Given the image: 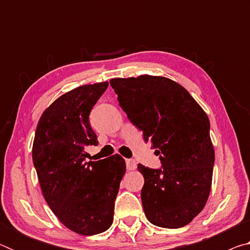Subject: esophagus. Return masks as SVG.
Masks as SVG:
<instances>
[{"instance_id":"esophagus-1","label":"esophagus","mask_w":250,"mask_h":250,"mask_svg":"<svg viewBox=\"0 0 250 250\" xmlns=\"http://www.w3.org/2000/svg\"><path fill=\"white\" fill-rule=\"evenodd\" d=\"M125 166H126V170H129V171H132L137 168V163H135V161L132 159H126Z\"/></svg>"}]
</instances>
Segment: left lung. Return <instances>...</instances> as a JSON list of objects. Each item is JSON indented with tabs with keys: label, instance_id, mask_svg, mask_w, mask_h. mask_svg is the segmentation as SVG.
Masks as SVG:
<instances>
[{
	"label": "left lung",
	"instance_id": "obj_1",
	"mask_svg": "<svg viewBox=\"0 0 250 250\" xmlns=\"http://www.w3.org/2000/svg\"><path fill=\"white\" fill-rule=\"evenodd\" d=\"M110 84L131 124L152 143L160 168L138 164L145 176L142 206L149 222L180 228L208 198L215 161L209 120L188 91L171 79L142 75Z\"/></svg>",
	"mask_w": 250,
	"mask_h": 250
}]
</instances>
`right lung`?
<instances>
[{
	"label": "right lung",
	"instance_id": "obj_1",
	"mask_svg": "<svg viewBox=\"0 0 250 250\" xmlns=\"http://www.w3.org/2000/svg\"><path fill=\"white\" fill-rule=\"evenodd\" d=\"M108 84H84L55 100L42 115L33 143V162L46 203L67 228L84 236L111 226L125 173L119 154L86 162L84 147L98 145L89 115Z\"/></svg>",
	"mask_w": 250,
	"mask_h": 250
}]
</instances>
